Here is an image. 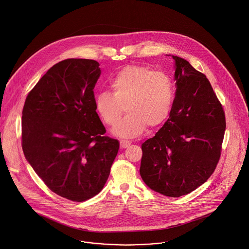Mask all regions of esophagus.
I'll return each mask as SVG.
<instances>
[{
  "instance_id": "34e87169",
  "label": "esophagus",
  "mask_w": 249,
  "mask_h": 249,
  "mask_svg": "<svg viewBox=\"0 0 249 249\" xmlns=\"http://www.w3.org/2000/svg\"><path fill=\"white\" fill-rule=\"evenodd\" d=\"M130 144H131V142H130L129 141H121V142H120V145H121L122 148H126V147H128Z\"/></svg>"
}]
</instances>
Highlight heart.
Returning a JSON list of instances; mask_svg holds the SVG:
<instances>
[{
  "mask_svg": "<svg viewBox=\"0 0 249 249\" xmlns=\"http://www.w3.org/2000/svg\"><path fill=\"white\" fill-rule=\"evenodd\" d=\"M111 92L95 97V108L108 125H116L123 113L125 118L114 128L124 139L141 135L146 126L153 128L169 116L174 102V84L164 72L143 66H126L119 70L109 83Z\"/></svg>",
  "mask_w": 249,
  "mask_h": 249,
  "instance_id": "heart-1",
  "label": "heart"
}]
</instances>
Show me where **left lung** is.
<instances>
[{"label":"left lung","instance_id":"1","mask_svg":"<svg viewBox=\"0 0 249 249\" xmlns=\"http://www.w3.org/2000/svg\"><path fill=\"white\" fill-rule=\"evenodd\" d=\"M172 58L177 88L172 109L162 127L142 144L140 174L150 189L177 198L198 188L214 172L226 117L205 75L186 60Z\"/></svg>","mask_w":249,"mask_h":249}]
</instances>
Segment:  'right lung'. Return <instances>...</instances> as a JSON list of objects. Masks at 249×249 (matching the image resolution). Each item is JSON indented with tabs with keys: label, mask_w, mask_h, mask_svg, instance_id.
Returning a JSON list of instances; mask_svg holds the SVG:
<instances>
[{
	"label": "right lung",
	"mask_w": 249,
	"mask_h": 249,
	"mask_svg": "<svg viewBox=\"0 0 249 249\" xmlns=\"http://www.w3.org/2000/svg\"><path fill=\"white\" fill-rule=\"evenodd\" d=\"M99 63L68 59L47 70L25 99L22 147L54 193L73 202L97 195L107 181L119 141L106 133L93 89Z\"/></svg>",
	"instance_id": "1"
}]
</instances>
